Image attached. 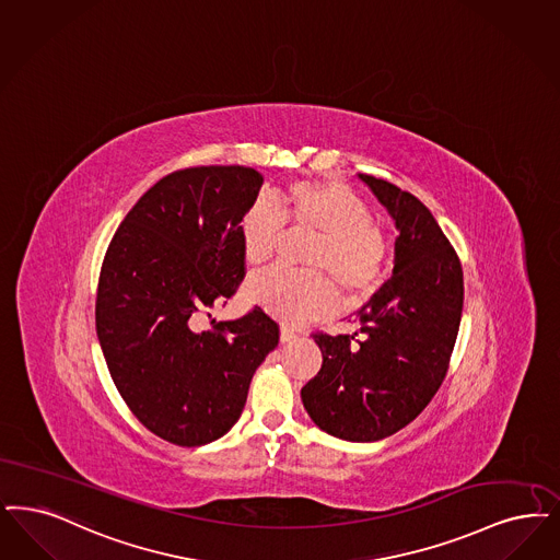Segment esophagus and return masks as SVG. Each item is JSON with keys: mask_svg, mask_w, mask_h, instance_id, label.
Wrapping results in <instances>:
<instances>
[{"mask_svg": "<svg viewBox=\"0 0 560 560\" xmlns=\"http://www.w3.org/2000/svg\"><path fill=\"white\" fill-rule=\"evenodd\" d=\"M279 337H281V341H283V343H288V341H295V339H298V334H295L293 329H290L288 325H281Z\"/></svg>", "mask_w": 560, "mask_h": 560, "instance_id": "esophagus-1", "label": "esophagus"}]
</instances>
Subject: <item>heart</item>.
Instances as JSON below:
<instances>
[{
	"mask_svg": "<svg viewBox=\"0 0 560 560\" xmlns=\"http://www.w3.org/2000/svg\"><path fill=\"white\" fill-rule=\"evenodd\" d=\"M283 223L308 229L316 240L304 267L272 269L247 283V298L285 323L329 313L339 302L357 306L373 295L385 260V240L359 196L337 180H298L275 191L272 206L258 201L240 221L247 265L258 267L275 256Z\"/></svg>",
	"mask_w": 560,
	"mask_h": 560,
	"instance_id": "heart-1",
	"label": "heart"
}]
</instances>
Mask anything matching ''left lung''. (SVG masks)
Instances as JSON below:
<instances>
[{"label": "left lung", "instance_id": "obj_1", "mask_svg": "<svg viewBox=\"0 0 560 560\" xmlns=\"http://www.w3.org/2000/svg\"><path fill=\"white\" fill-rule=\"evenodd\" d=\"M398 229L392 279L360 308L352 336H314L323 364L302 387L314 425L380 442L412 423L446 377L463 316V269L423 201L359 175Z\"/></svg>", "mask_w": 560, "mask_h": 560}]
</instances>
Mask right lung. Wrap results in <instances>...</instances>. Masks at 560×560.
<instances>
[{
	"instance_id": "1",
	"label": "right lung",
	"mask_w": 560,
	"mask_h": 560,
	"mask_svg": "<svg viewBox=\"0 0 560 560\" xmlns=\"http://www.w3.org/2000/svg\"><path fill=\"white\" fill-rule=\"evenodd\" d=\"M262 183L247 166H196L158 180L116 229L102 265L95 327L114 385L175 446L223 438L279 343V325L260 308L194 329L244 279L240 221Z\"/></svg>"
}]
</instances>
